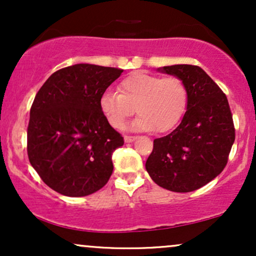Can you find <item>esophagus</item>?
Returning <instances> with one entry per match:
<instances>
[{
    "label": "esophagus",
    "instance_id": "obj_1",
    "mask_svg": "<svg viewBox=\"0 0 256 256\" xmlns=\"http://www.w3.org/2000/svg\"><path fill=\"white\" fill-rule=\"evenodd\" d=\"M134 140H136V137H134V136H125L124 137L125 143H131V142H134Z\"/></svg>",
    "mask_w": 256,
    "mask_h": 256
}]
</instances>
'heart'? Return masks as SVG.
Listing matches in <instances>:
<instances>
[{"label": "heart", "mask_w": 256, "mask_h": 256, "mask_svg": "<svg viewBox=\"0 0 256 256\" xmlns=\"http://www.w3.org/2000/svg\"><path fill=\"white\" fill-rule=\"evenodd\" d=\"M119 92L107 90L100 98V110L112 128L122 130L136 112V130L166 132L174 128L188 104V90L180 78L134 72L119 83Z\"/></svg>", "instance_id": "b5f03b06"}]
</instances>
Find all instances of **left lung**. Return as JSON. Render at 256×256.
<instances>
[{
	"label": "left lung",
	"instance_id": "1",
	"mask_svg": "<svg viewBox=\"0 0 256 256\" xmlns=\"http://www.w3.org/2000/svg\"><path fill=\"white\" fill-rule=\"evenodd\" d=\"M158 72L183 80L188 104L180 124L154 140L146 170L158 186L190 192L213 180L228 164L234 128L226 95L201 67L173 64Z\"/></svg>",
	"mask_w": 256,
	"mask_h": 256
}]
</instances>
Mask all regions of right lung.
I'll return each mask as SVG.
<instances>
[{
  "mask_svg": "<svg viewBox=\"0 0 256 256\" xmlns=\"http://www.w3.org/2000/svg\"><path fill=\"white\" fill-rule=\"evenodd\" d=\"M122 70L77 64L56 71L37 92L30 110L28 155L52 190L82 198L107 184L112 154L124 138L100 110V98Z\"/></svg>",
  "mask_w": 256,
  "mask_h": 256,
  "instance_id": "obj_1",
  "label": "right lung"
}]
</instances>
